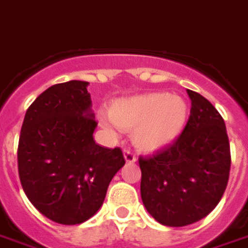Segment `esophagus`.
<instances>
[{"label":"esophagus","mask_w":248,"mask_h":248,"mask_svg":"<svg viewBox=\"0 0 248 248\" xmlns=\"http://www.w3.org/2000/svg\"><path fill=\"white\" fill-rule=\"evenodd\" d=\"M124 160H126V162H129V164H133V162H136L137 161V157L136 154L133 153L130 149H124Z\"/></svg>","instance_id":"1"}]
</instances>
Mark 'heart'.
<instances>
[{
	"label": "heart",
	"mask_w": 248,
	"mask_h": 248,
	"mask_svg": "<svg viewBox=\"0 0 248 248\" xmlns=\"http://www.w3.org/2000/svg\"><path fill=\"white\" fill-rule=\"evenodd\" d=\"M189 108L181 96L168 93L134 95L114 102L110 115H100L105 129L115 126L133 130V142L143 152H155L181 136L188 122Z\"/></svg>",
	"instance_id": "1"
}]
</instances>
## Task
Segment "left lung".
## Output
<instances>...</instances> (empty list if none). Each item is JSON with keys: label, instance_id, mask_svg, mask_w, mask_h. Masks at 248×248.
<instances>
[{"label": "left lung", "instance_id": "8db88e82", "mask_svg": "<svg viewBox=\"0 0 248 248\" xmlns=\"http://www.w3.org/2000/svg\"><path fill=\"white\" fill-rule=\"evenodd\" d=\"M192 107L172 145L140 158L141 197L149 214L169 227L202 220L226 190L231 153L224 121L212 103L186 90Z\"/></svg>", "mask_w": 248, "mask_h": 248}]
</instances>
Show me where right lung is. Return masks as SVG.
Listing matches in <instances>:
<instances>
[{
  "label": "right lung",
  "instance_id": "right-lung-1",
  "mask_svg": "<svg viewBox=\"0 0 248 248\" xmlns=\"http://www.w3.org/2000/svg\"><path fill=\"white\" fill-rule=\"evenodd\" d=\"M90 83L55 84L29 106L18 142V174L29 202L59 224L94 216L124 165L119 148L99 146Z\"/></svg>",
  "mask_w": 248,
  "mask_h": 248
}]
</instances>
